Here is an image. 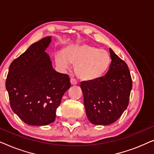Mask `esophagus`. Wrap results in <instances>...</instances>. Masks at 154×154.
Instances as JSON below:
<instances>
[{
    "label": "esophagus",
    "instance_id": "esophagus-1",
    "mask_svg": "<svg viewBox=\"0 0 154 154\" xmlns=\"http://www.w3.org/2000/svg\"><path fill=\"white\" fill-rule=\"evenodd\" d=\"M70 82H71V85H76V84H77L76 80H75V79H73V78H71Z\"/></svg>",
    "mask_w": 154,
    "mask_h": 154
}]
</instances>
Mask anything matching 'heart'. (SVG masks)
<instances>
[{
    "instance_id": "1",
    "label": "heart",
    "mask_w": 154,
    "mask_h": 154,
    "mask_svg": "<svg viewBox=\"0 0 154 154\" xmlns=\"http://www.w3.org/2000/svg\"><path fill=\"white\" fill-rule=\"evenodd\" d=\"M55 62L62 69H66L71 63L75 64L78 78L85 81H96L106 72L111 63L106 50L90 44H75L67 47L64 52L55 55Z\"/></svg>"
}]
</instances>
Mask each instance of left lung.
I'll use <instances>...</instances> for the list:
<instances>
[{
  "instance_id": "obj_1",
  "label": "left lung",
  "mask_w": 154,
  "mask_h": 154,
  "mask_svg": "<svg viewBox=\"0 0 154 154\" xmlns=\"http://www.w3.org/2000/svg\"><path fill=\"white\" fill-rule=\"evenodd\" d=\"M109 52L111 62L106 75L81 84L86 114L94 125H106L116 121L127 109L132 87L127 64L111 48Z\"/></svg>"
}]
</instances>
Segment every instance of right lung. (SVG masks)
Returning <instances> with one entry per match:
<instances>
[{
  "label": "right lung",
  "mask_w": 154,
  "mask_h": 154,
  "mask_svg": "<svg viewBox=\"0 0 154 154\" xmlns=\"http://www.w3.org/2000/svg\"><path fill=\"white\" fill-rule=\"evenodd\" d=\"M51 41L33 43L10 65L5 81L11 109L25 123L46 125L55 120L63 94L71 87L69 75L52 68L45 52Z\"/></svg>",
  "instance_id": "obj_1"
}]
</instances>
